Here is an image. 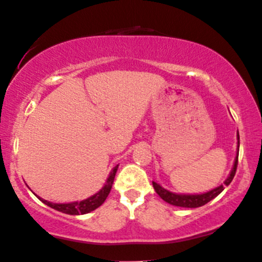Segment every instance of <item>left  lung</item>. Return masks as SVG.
Here are the masks:
<instances>
[{
  "mask_svg": "<svg viewBox=\"0 0 262 262\" xmlns=\"http://www.w3.org/2000/svg\"><path fill=\"white\" fill-rule=\"evenodd\" d=\"M238 154H239V134H238V151H237V157H235L234 166H233L231 174L226 179V182L222 185L217 187L212 190L207 191L205 194H195V195H184V194H174L171 191L166 190L165 188H162L161 185L157 184L156 182H152L154 189L157 194L160 195V198L166 201V203L174 205V206H181V207H189V209H194V207H200L203 205L207 204L209 201L215 199L219 194L222 193V190L225 189L226 185H229V183L233 181L235 176V171H237L238 166Z\"/></svg>",
  "mask_w": 262,
  "mask_h": 262,
  "instance_id": "1",
  "label": "left lung"
}]
</instances>
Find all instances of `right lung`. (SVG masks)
<instances>
[{"label": "right lung", "instance_id": "add662e5", "mask_svg": "<svg viewBox=\"0 0 262 262\" xmlns=\"http://www.w3.org/2000/svg\"><path fill=\"white\" fill-rule=\"evenodd\" d=\"M117 168H118V165L112 169L111 174H110V177L107 178L105 187L101 189L99 193L93 195V196L88 198V199H85L83 201H77V203H71V204H53V203H50V201L41 199V198H39V199L42 201L43 204H46L47 206L52 207V209L57 211H61L63 213H67V215H84V213L91 212V211H94L99 206H101V205L103 204V201L106 200V198L108 196L110 191H111L113 181H115V176H116V172H117Z\"/></svg>", "mask_w": 262, "mask_h": 262}]
</instances>
